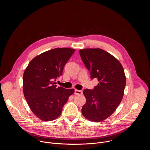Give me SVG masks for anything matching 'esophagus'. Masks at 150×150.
Here are the masks:
<instances>
[{
	"label": "esophagus",
	"instance_id": "34e87169",
	"mask_svg": "<svg viewBox=\"0 0 150 150\" xmlns=\"http://www.w3.org/2000/svg\"><path fill=\"white\" fill-rule=\"evenodd\" d=\"M75 95H81V94H82V91H81V90H75Z\"/></svg>",
	"mask_w": 150,
	"mask_h": 150
}]
</instances>
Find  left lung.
<instances>
[{"instance_id": "8db88e82", "label": "left lung", "mask_w": 150, "mask_h": 150, "mask_svg": "<svg viewBox=\"0 0 150 150\" xmlns=\"http://www.w3.org/2000/svg\"><path fill=\"white\" fill-rule=\"evenodd\" d=\"M79 54L90 71L91 78H97L99 81L94 90H83L86 103L82 114L89 120L100 122L115 112L123 98L126 85L124 69L115 57L103 49H81Z\"/></svg>"}]
</instances>
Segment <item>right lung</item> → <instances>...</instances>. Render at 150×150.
<instances>
[{"mask_svg":"<svg viewBox=\"0 0 150 150\" xmlns=\"http://www.w3.org/2000/svg\"><path fill=\"white\" fill-rule=\"evenodd\" d=\"M75 50L56 48L33 58L23 75V92L33 113L43 121H52L62 113L74 89L57 87L54 82L62 75L65 64Z\"/></svg>","mask_w":150,"mask_h":150,"instance_id":"1","label":"right lung"}]
</instances>
